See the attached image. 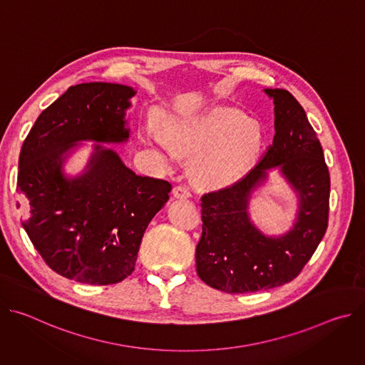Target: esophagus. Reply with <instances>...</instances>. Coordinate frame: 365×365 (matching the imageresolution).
I'll list each match as a JSON object with an SVG mask.
<instances>
[{
	"label": "esophagus",
	"instance_id": "esophagus-1",
	"mask_svg": "<svg viewBox=\"0 0 365 365\" xmlns=\"http://www.w3.org/2000/svg\"><path fill=\"white\" fill-rule=\"evenodd\" d=\"M173 196L178 197V199H187L192 196L190 190L186 187V186H175L173 187Z\"/></svg>",
	"mask_w": 365,
	"mask_h": 365
}]
</instances>
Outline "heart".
<instances>
[{
  "label": "heart",
  "instance_id": "heart-1",
  "mask_svg": "<svg viewBox=\"0 0 365 365\" xmlns=\"http://www.w3.org/2000/svg\"><path fill=\"white\" fill-rule=\"evenodd\" d=\"M166 135L148 125L145 138L162 148L196 155L193 170L206 185H228L242 178L262 151L264 133L259 123L231 107L173 115Z\"/></svg>",
  "mask_w": 365,
  "mask_h": 365
}]
</instances>
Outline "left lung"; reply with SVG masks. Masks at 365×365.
<instances>
[{
    "mask_svg": "<svg viewBox=\"0 0 365 365\" xmlns=\"http://www.w3.org/2000/svg\"><path fill=\"white\" fill-rule=\"evenodd\" d=\"M274 103V138L264 158L235 185L202 196V237L196 272L207 286L251 293L292 282L328 228L331 179L324 150L306 113L286 89H264ZM277 170L298 197L292 228L266 236L250 221L247 205Z\"/></svg>",
    "mask_w": 365,
    "mask_h": 365,
    "instance_id": "8db88e82",
    "label": "left lung"
}]
</instances>
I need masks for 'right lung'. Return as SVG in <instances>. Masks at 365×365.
I'll return each mask as SVG.
<instances>
[{
  "instance_id": "right-lung-1",
  "label": "right lung",
  "mask_w": 365,
  "mask_h": 365,
  "mask_svg": "<svg viewBox=\"0 0 365 365\" xmlns=\"http://www.w3.org/2000/svg\"><path fill=\"white\" fill-rule=\"evenodd\" d=\"M135 93L107 82L71 86L23 143L21 225L46 264L66 279L106 286L128 277L145 228L169 200V182L135 175L107 145L128 141L125 113ZM82 140L96 143L90 160L66 175L64 163Z\"/></svg>"
}]
</instances>
